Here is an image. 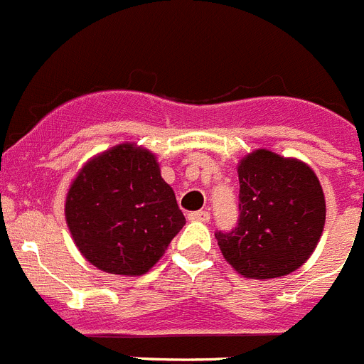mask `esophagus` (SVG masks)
Listing matches in <instances>:
<instances>
[{"instance_id": "1", "label": "esophagus", "mask_w": 364, "mask_h": 364, "mask_svg": "<svg viewBox=\"0 0 364 364\" xmlns=\"http://www.w3.org/2000/svg\"><path fill=\"white\" fill-rule=\"evenodd\" d=\"M188 218L191 220V222H209L211 215H209V211H195L189 213Z\"/></svg>"}]
</instances>
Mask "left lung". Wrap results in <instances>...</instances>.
Returning <instances> with one entry per match:
<instances>
[{"mask_svg": "<svg viewBox=\"0 0 364 364\" xmlns=\"http://www.w3.org/2000/svg\"><path fill=\"white\" fill-rule=\"evenodd\" d=\"M240 218L215 232L220 251L243 278L271 279L311 258L325 225V195L305 162L256 149L238 164Z\"/></svg>", "mask_w": 364, "mask_h": 364, "instance_id": "left-lung-1", "label": "left lung"}]
</instances>
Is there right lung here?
<instances>
[{"instance_id": "1", "label": "right lung", "mask_w": 364, "mask_h": 364, "mask_svg": "<svg viewBox=\"0 0 364 364\" xmlns=\"http://www.w3.org/2000/svg\"><path fill=\"white\" fill-rule=\"evenodd\" d=\"M65 216L81 255L121 276L146 274L186 223L156 156L129 142L82 166L66 195Z\"/></svg>"}]
</instances>
